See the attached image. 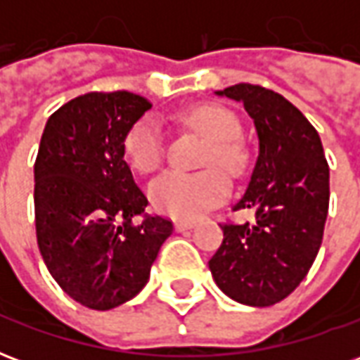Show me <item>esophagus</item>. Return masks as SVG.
Listing matches in <instances>:
<instances>
[{
  "label": "esophagus",
  "mask_w": 360,
  "mask_h": 360,
  "mask_svg": "<svg viewBox=\"0 0 360 360\" xmlns=\"http://www.w3.org/2000/svg\"><path fill=\"white\" fill-rule=\"evenodd\" d=\"M196 226L195 219H175V229L177 231H185V229H193Z\"/></svg>",
  "instance_id": "1"
}]
</instances>
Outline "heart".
I'll return each mask as SVG.
<instances>
[{
  "instance_id": "obj_1",
  "label": "heart",
  "mask_w": 360,
  "mask_h": 360,
  "mask_svg": "<svg viewBox=\"0 0 360 360\" xmlns=\"http://www.w3.org/2000/svg\"><path fill=\"white\" fill-rule=\"evenodd\" d=\"M183 123L208 139L202 165L208 169L198 173L167 172L150 185V200L158 210L169 216H196L210 210L229 193L226 175L219 172H243L247 152L241 142V123L233 111L216 103H202L187 110ZM165 133L156 115H144L134 123L125 136V156L141 173H152L164 162Z\"/></svg>"
}]
</instances>
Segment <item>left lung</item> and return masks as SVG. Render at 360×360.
<instances>
[{"mask_svg": "<svg viewBox=\"0 0 360 360\" xmlns=\"http://www.w3.org/2000/svg\"><path fill=\"white\" fill-rule=\"evenodd\" d=\"M241 102L258 134V158L235 210L255 221L224 224L210 258L218 287L233 301L270 307L293 293L316 258L330 204V167L316 129L283 96L241 82L218 90Z\"/></svg>", "mask_w": 360, "mask_h": 360, "instance_id": "left-lung-1", "label": "left lung"}]
</instances>
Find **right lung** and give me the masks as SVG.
<instances>
[{"label":"right lung","mask_w":360,"mask_h":360,"mask_svg":"<svg viewBox=\"0 0 360 360\" xmlns=\"http://www.w3.org/2000/svg\"><path fill=\"white\" fill-rule=\"evenodd\" d=\"M152 108L133 92H89L46 123L34 164L36 239L51 278L94 310L115 309L148 283L173 224L146 216L125 162L129 129Z\"/></svg>","instance_id":"right-lung-1"}]
</instances>
